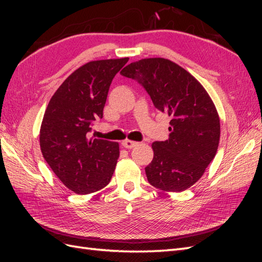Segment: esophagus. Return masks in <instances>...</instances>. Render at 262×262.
<instances>
[{
    "mask_svg": "<svg viewBox=\"0 0 262 262\" xmlns=\"http://www.w3.org/2000/svg\"><path fill=\"white\" fill-rule=\"evenodd\" d=\"M122 146H124L125 148H133V147H135L136 145H137V142H134V141H129V140H125V141H122Z\"/></svg>",
    "mask_w": 262,
    "mask_h": 262,
    "instance_id": "esophagus-1",
    "label": "esophagus"
}]
</instances>
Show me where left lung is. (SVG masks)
<instances>
[{
	"label": "left lung",
	"mask_w": 262,
	"mask_h": 262,
	"mask_svg": "<svg viewBox=\"0 0 262 262\" xmlns=\"http://www.w3.org/2000/svg\"><path fill=\"white\" fill-rule=\"evenodd\" d=\"M120 73L140 83L154 107L171 117L169 140L152 144L148 182L164 191L186 190L202 178L219 147L221 125L213 101L190 73L169 59H141Z\"/></svg>",
	"instance_id": "1"
}]
</instances>
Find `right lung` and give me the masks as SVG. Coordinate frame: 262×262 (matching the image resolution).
<instances>
[{"label": "right lung", "mask_w": 262, "mask_h": 262, "mask_svg": "<svg viewBox=\"0 0 262 262\" xmlns=\"http://www.w3.org/2000/svg\"><path fill=\"white\" fill-rule=\"evenodd\" d=\"M128 57L86 63L73 72L54 93L43 115L40 148L58 179L75 193L104 188L119 158L116 142L90 137L103 117L111 81Z\"/></svg>", "instance_id": "1"}]
</instances>
